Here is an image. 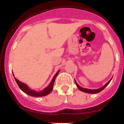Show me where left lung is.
<instances>
[{
    "label": "left lung",
    "mask_w": 124,
    "mask_h": 124,
    "mask_svg": "<svg viewBox=\"0 0 124 124\" xmlns=\"http://www.w3.org/2000/svg\"><path fill=\"white\" fill-rule=\"evenodd\" d=\"M112 78L110 79V80H109V81L108 82V83H106V84H105L104 86H102V87H101V88H99V89H89L83 88V87H81V86H79L78 84V83H76V82L75 79H74V81H75L76 85L77 86L78 88L80 91H83V92H84V93H89V94H96V93H99V92L101 91H102L103 89H104L105 87H106V86H107V85H108V84H109V83H110V81H111V80H112Z\"/></svg>",
    "instance_id": "left-lung-1"
}]
</instances>
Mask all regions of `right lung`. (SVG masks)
<instances>
[{
  "label": "right lung",
  "instance_id": "1",
  "mask_svg": "<svg viewBox=\"0 0 124 124\" xmlns=\"http://www.w3.org/2000/svg\"><path fill=\"white\" fill-rule=\"evenodd\" d=\"M59 72H60V70L58 71L55 74V75L54 76V77L53 78V79L51 81V83H50L48 86H47L45 89H44L43 90L41 91H39V92H37L35 91H33L32 89L30 88L28 86H27V84H25V83H22L21 81H20L17 79V78H14L17 82V84H18V87H20V89L23 92L25 93V94H27L29 95V96H33V97H43V96H45L46 95L49 94L53 90V85H54V81H55L56 77L57 76V75L58 74ZM14 75V74H13Z\"/></svg>",
  "mask_w": 124,
  "mask_h": 124
}]
</instances>
